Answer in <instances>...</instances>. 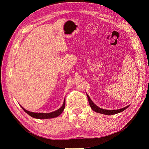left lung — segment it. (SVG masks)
<instances>
[{"instance_id":"1","label":"left lung","mask_w":149,"mask_h":149,"mask_svg":"<svg viewBox=\"0 0 149 149\" xmlns=\"http://www.w3.org/2000/svg\"><path fill=\"white\" fill-rule=\"evenodd\" d=\"M87 97L88 99V101H89V104L90 106H91V109L96 112H98V113H100V114H105V115H113V114H118L120 112H123V111H124L125 109H127L128 107V106H126L124 108H122V109H116V110H107V109H101V108L99 107L98 106H97L95 104H94L92 101L91 99H90L89 96L87 94Z\"/></svg>"}]
</instances>
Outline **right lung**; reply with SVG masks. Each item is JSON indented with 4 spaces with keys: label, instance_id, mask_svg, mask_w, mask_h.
Here are the masks:
<instances>
[{
    "label": "right lung",
    "instance_id": "1",
    "mask_svg": "<svg viewBox=\"0 0 149 149\" xmlns=\"http://www.w3.org/2000/svg\"><path fill=\"white\" fill-rule=\"evenodd\" d=\"M23 109V110L27 113L29 116H30L31 117H32L33 118H36V119H51V118H56L58 116H60L63 111L65 107V99L64 100L63 104L62 106L58 109V110L53 111L52 112H49V113H40V112H30L29 111L25 109L24 108L22 107V106H20Z\"/></svg>",
    "mask_w": 149,
    "mask_h": 149
}]
</instances>
